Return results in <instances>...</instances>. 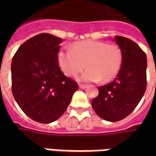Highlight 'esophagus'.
I'll use <instances>...</instances> for the list:
<instances>
[{
	"label": "esophagus",
	"instance_id": "34e87169",
	"mask_svg": "<svg viewBox=\"0 0 156 156\" xmlns=\"http://www.w3.org/2000/svg\"><path fill=\"white\" fill-rule=\"evenodd\" d=\"M87 87H88V85L87 84H79V88H83V89L85 88H87Z\"/></svg>",
	"mask_w": 156,
	"mask_h": 156
}]
</instances>
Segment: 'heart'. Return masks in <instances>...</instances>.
I'll list each match as a JSON object with an SVG mask.
<instances>
[{
  "label": "heart",
  "mask_w": 156,
  "mask_h": 156,
  "mask_svg": "<svg viewBox=\"0 0 156 156\" xmlns=\"http://www.w3.org/2000/svg\"><path fill=\"white\" fill-rule=\"evenodd\" d=\"M122 62L123 52L119 45L96 40L77 41L71 50L61 49L58 52V65L67 76H75L88 68L80 77L82 81H111L120 70Z\"/></svg>",
  "instance_id": "1"
}]
</instances>
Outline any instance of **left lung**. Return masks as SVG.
Here are the masks:
<instances>
[{"label":"left lung","mask_w":156,"mask_h":156,"mask_svg":"<svg viewBox=\"0 0 156 156\" xmlns=\"http://www.w3.org/2000/svg\"><path fill=\"white\" fill-rule=\"evenodd\" d=\"M114 40L123 52L120 70L114 81L98 87V95L92 101L95 113L110 122L119 121L130 115L147 85L145 52L127 37L115 36Z\"/></svg>","instance_id":"obj_1"}]
</instances>
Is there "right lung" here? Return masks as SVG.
<instances>
[{
	"label": "right lung",
	"instance_id": "right-lung-1",
	"mask_svg": "<svg viewBox=\"0 0 156 156\" xmlns=\"http://www.w3.org/2000/svg\"><path fill=\"white\" fill-rule=\"evenodd\" d=\"M62 39L41 33L26 41L12 61V91L19 107L34 121L48 124L64 114L78 83L59 68Z\"/></svg>",
	"mask_w": 156,
	"mask_h": 156
}]
</instances>
